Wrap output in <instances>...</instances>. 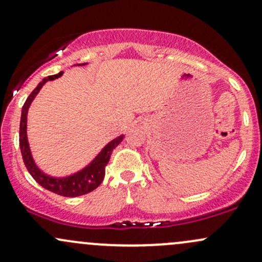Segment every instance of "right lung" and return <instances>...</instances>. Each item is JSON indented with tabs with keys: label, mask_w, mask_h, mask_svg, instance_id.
Wrapping results in <instances>:
<instances>
[{
	"label": "right lung",
	"mask_w": 262,
	"mask_h": 262,
	"mask_svg": "<svg viewBox=\"0 0 262 262\" xmlns=\"http://www.w3.org/2000/svg\"><path fill=\"white\" fill-rule=\"evenodd\" d=\"M86 64V63H83ZM81 66V64H80ZM63 72H59L58 75L48 76V77L44 78L38 86L34 89V91L29 95V97L26 99L25 104L23 106V112H21V120H20V149L21 155H23L24 163H25L26 168L30 172V175L33 176V179L38 182L39 185L44 187V189L49 190V191L54 192V194L60 195V196H67V198H76L80 196V195L89 194V192L94 191L102 180H104L105 176V167H106L107 162L110 160V156H112L113 149L116 146L120 144V142L123 141L124 136L118 137L114 141L110 142L101 152L97 155V157L87 166L86 168L80 171V172L75 173V175L70 176V178L64 179H54L50 178V176L46 175V173L41 172L36 165L34 163L33 157H31L30 148H29L28 143V137H26V116H28V110L30 106L31 101L34 100V97L36 96L40 89L43 87V84L46 82L55 80V78L60 77Z\"/></svg>",
	"instance_id": "obj_1"
}]
</instances>
